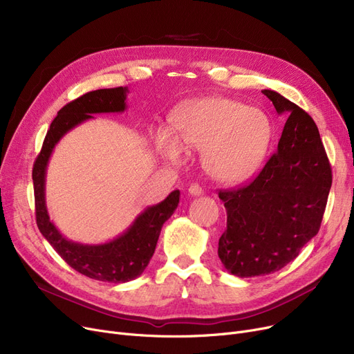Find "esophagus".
I'll return each mask as SVG.
<instances>
[{
  "mask_svg": "<svg viewBox=\"0 0 354 354\" xmlns=\"http://www.w3.org/2000/svg\"><path fill=\"white\" fill-rule=\"evenodd\" d=\"M188 194H189L191 196H201V195L203 194V191H202V188L199 187V185L194 183V185H191V187H189Z\"/></svg>",
  "mask_w": 354,
  "mask_h": 354,
  "instance_id": "1",
  "label": "esophagus"
}]
</instances>
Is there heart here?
<instances>
[{
  "instance_id": "obj_1",
  "label": "heart",
  "mask_w": 354,
  "mask_h": 354,
  "mask_svg": "<svg viewBox=\"0 0 354 354\" xmlns=\"http://www.w3.org/2000/svg\"><path fill=\"white\" fill-rule=\"evenodd\" d=\"M172 127L155 133L159 155L180 163L183 149L202 151V165L218 182L241 183L261 167L272 138L263 110L227 97H203L180 104Z\"/></svg>"
}]
</instances>
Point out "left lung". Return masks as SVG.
<instances>
[{"label":"left lung","mask_w":354,"mask_h":354,"mask_svg":"<svg viewBox=\"0 0 354 354\" xmlns=\"http://www.w3.org/2000/svg\"><path fill=\"white\" fill-rule=\"evenodd\" d=\"M287 122L277 152L244 188L222 191L227 230L218 243L225 270L239 278L286 267L317 235L331 188V167L319 129L303 109L263 90Z\"/></svg>","instance_id":"8db88e82"}]
</instances>
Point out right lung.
Returning a JSON list of instances; mask_svg holds the SVG:
<instances>
[{"instance_id": "add662e5", "label": "right lung", "mask_w": 354, "mask_h": 354, "mask_svg": "<svg viewBox=\"0 0 354 354\" xmlns=\"http://www.w3.org/2000/svg\"><path fill=\"white\" fill-rule=\"evenodd\" d=\"M127 87L100 88L66 104L51 122L41 152L32 167L35 218L40 232L64 261L80 274L104 283H127L138 278L155 252L160 230L179 203L176 189L156 205L145 208L120 235L102 244H82L66 238L50 219L46 205V175L55 145L71 129L97 113H123Z\"/></svg>"}]
</instances>
